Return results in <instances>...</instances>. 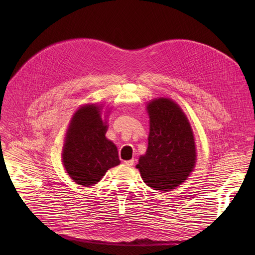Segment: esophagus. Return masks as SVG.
I'll use <instances>...</instances> for the list:
<instances>
[{
    "mask_svg": "<svg viewBox=\"0 0 255 255\" xmlns=\"http://www.w3.org/2000/svg\"><path fill=\"white\" fill-rule=\"evenodd\" d=\"M124 164L129 166V167H131V166L134 165V160L131 159V160H128V161H124Z\"/></svg>",
    "mask_w": 255,
    "mask_h": 255,
    "instance_id": "1",
    "label": "esophagus"
}]
</instances>
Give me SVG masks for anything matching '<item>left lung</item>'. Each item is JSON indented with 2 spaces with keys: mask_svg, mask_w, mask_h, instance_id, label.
<instances>
[{
  "mask_svg": "<svg viewBox=\"0 0 255 255\" xmlns=\"http://www.w3.org/2000/svg\"><path fill=\"white\" fill-rule=\"evenodd\" d=\"M149 144L136 167L143 182L155 190L168 191L193 170L196 152L193 132L177 103L167 98L148 104Z\"/></svg>",
  "mask_w": 255,
  "mask_h": 255,
  "instance_id": "obj_1",
  "label": "left lung"
}]
</instances>
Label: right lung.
I'll return each instance as SVG.
<instances>
[{
    "mask_svg": "<svg viewBox=\"0 0 255 255\" xmlns=\"http://www.w3.org/2000/svg\"><path fill=\"white\" fill-rule=\"evenodd\" d=\"M107 125L97 105H86L74 114L63 149V164L77 184L99 182L111 167L120 164L117 146L105 137Z\"/></svg>",
    "mask_w": 255,
    "mask_h": 255,
    "instance_id": "obj_1",
    "label": "right lung"
}]
</instances>
